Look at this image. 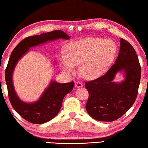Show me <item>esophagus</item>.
Returning <instances> with one entry per match:
<instances>
[{
	"label": "esophagus",
	"mask_w": 148,
	"mask_h": 148,
	"mask_svg": "<svg viewBox=\"0 0 148 148\" xmlns=\"http://www.w3.org/2000/svg\"><path fill=\"white\" fill-rule=\"evenodd\" d=\"M75 87H77V88H80V87H82L83 86V83H81V82H79V81L75 82Z\"/></svg>",
	"instance_id": "1"
}]
</instances>
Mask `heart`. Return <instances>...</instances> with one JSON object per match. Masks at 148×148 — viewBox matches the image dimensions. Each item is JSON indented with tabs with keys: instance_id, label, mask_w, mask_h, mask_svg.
Instances as JSON below:
<instances>
[{
	"instance_id": "1",
	"label": "heart",
	"mask_w": 148,
	"mask_h": 148,
	"mask_svg": "<svg viewBox=\"0 0 148 148\" xmlns=\"http://www.w3.org/2000/svg\"><path fill=\"white\" fill-rule=\"evenodd\" d=\"M116 49V45L111 40L87 38L67 44L65 54L61 55L59 60L64 71L73 73L75 66L81 65L82 75L95 79L107 69Z\"/></svg>"
}]
</instances>
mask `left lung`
Instances as JSON below:
<instances>
[{
	"label": "left lung",
	"mask_w": 148,
	"mask_h": 148,
	"mask_svg": "<svg viewBox=\"0 0 148 148\" xmlns=\"http://www.w3.org/2000/svg\"><path fill=\"white\" fill-rule=\"evenodd\" d=\"M118 72H122L125 76L120 83L113 81ZM140 78L141 67L135 49L121 38L115 63L103 76L85 83L89 93L85 107L88 114L98 121L119 119L134 103Z\"/></svg>",
	"instance_id": "1"
}]
</instances>
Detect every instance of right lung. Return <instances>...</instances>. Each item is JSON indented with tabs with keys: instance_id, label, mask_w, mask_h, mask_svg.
Segmentation results:
<instances>
[{
	"instance_id": "1",
	"label": "right lung",
	"mask_w": 148,
	"mask_h": 148,
	"mask_svg": "<svg viewBox=\"0 0 148 148\" xmlns=\"http://www.w3.org/2000/svg\"><path fill=\"white\" fill-rule=\"evenodd\" d=\"M61 38L69 40L70 36L63 31L55 30L28 37L15 47L9 59L5 71L9 100L16 112L31 123L44 124L53 119L60 112L65 96L73 90L74 82L60 83L51 80L40 99L34 103H28L22 101L15 91L12 82L14 70L18 61L30 47Z\"/></svg>"
}]
</instances>
